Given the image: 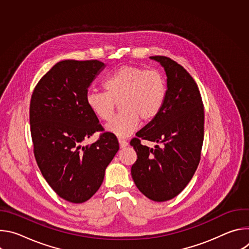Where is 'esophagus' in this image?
<instances>
[{"mask_svg": "<svg viewBox=\"0 0 249 249\" xmlns=\"http://www.w3.org/2000/svg\"><path fill=\"white\" fill-rule=\"evenodd\" d=\"M119 146H120V148H125L128 146V142L125 140L119 139Z\"/></svg>", "mask_w": 249, "mask_h": 249, "instance_id": "34e87169", "label": "esophagus"}]
</instances>
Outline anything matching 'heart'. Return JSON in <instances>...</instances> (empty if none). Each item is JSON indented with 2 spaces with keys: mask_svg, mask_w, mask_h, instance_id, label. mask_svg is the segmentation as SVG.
<instances>
[{
  "mask_svg": "<svg viewBox=\"0 0 249 249\" xmlns=\"http://www.w3.org/2000/svg\"><path fill=\"white\" fill-rule=\"evenodd\" d=\"M104 92L89 91L86 103L91 113L101 121L113 117L116 103L121 113L107 130L120 138L128 137L142 121H151L160 112L166 94L164 78L155 70L124 65L105 78Z\"/></svg>",
  "mask_w": 249,
  "mask_h": 249,
  "instance_id": "obj_1",
  "label": "heart"
}]
</instances>
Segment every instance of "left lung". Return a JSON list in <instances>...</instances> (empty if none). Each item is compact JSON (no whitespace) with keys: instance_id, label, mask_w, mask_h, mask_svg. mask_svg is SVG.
<instances>
[{"instance_id":"obj_1","label":"left lung","mask_w":249,"mask_h":249,"mask_svg":"<svg viewBox=\"0 0 249 249\" xmlns=\"http://www.w3.org/2000/svg\"><path fill=\"white\" fill-rule=\"evenodd\" d=\"M163 67L166 94L159 115L133 138L137 153L131 174L138 189L149 199L164 202L178 195L193 177L204 140V106L197 84L187 71L164 56H152ZM161 143L149 148L140 139Z\"/></svg>"}]
</instances>
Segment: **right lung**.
<instances>
[{
  "label": "right lung",
  "instance_id": "1",
  "mask_svg": "<svg viewBox=\"0 0 249 249\" xmlns=\"http://www.w3.org/2000/svg\"><path fill=\"white\" fill-rule=\"evenodd\" d=\"M104 64L65 60L55 64L35 87L29 123L34 157L50 187L72 203L88 201L99 189L105 169L119 150L116 136L104 129L86 103L88 89Z\"/></svg>",
  "mask_w": 249,
  "mask_h": 249
}]
</instances>
